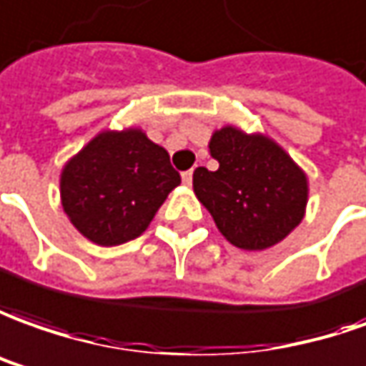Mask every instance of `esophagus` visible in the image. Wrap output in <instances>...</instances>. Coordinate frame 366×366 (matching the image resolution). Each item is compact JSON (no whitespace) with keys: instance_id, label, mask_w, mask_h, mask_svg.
Returning <instances> with one entry per match:
<instances>
[{"instance_id":"esophagus-1","label":"esophagus","mask_w":366,"mask_h":366,"mask_svg":"<svg viewBox=\"0 0 366 366\" xmlns=\"http://www.w3.org/2000/svg\"><path fill=\"white\" fill-rule=\"evenodd\" d=\"M181 177H183V183H185V185H191V181H193V169L183 171V175H181Z\"/></svg>"}]
</instances>
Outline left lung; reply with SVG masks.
<instances>
[{
  "mask_svg": "<svg viewBox=\"0 0 366 366\" xmlns=\"http://www.w3.org/2000/svg\"><path fill=\"white\" fill-rule=\"evenodd\" d=\"M209 151L219 167L195 169L193 189L229 243L263 251L301 223L307 177L274 141L223 127L213 133Z\"/></svg>",
  "mask_w": 366,
  "mask_h": 366,
  "instance_id": "1",
  "label": "left lung"
}]
</instances>
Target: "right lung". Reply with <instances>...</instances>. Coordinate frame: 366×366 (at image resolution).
<instances>
[{"instance_id": "add662e5", "label": "right lung", "mask_w": 366, "mask_h": 366, "mask_svg": "<svg viewBox=\"0 0 366 366\" xmlns=\"http://www.w3.org/2000/svg\"><path fill=\"white\" fill-rule=\"evenodd\" d=\"M179 183L167 151L143 131H103L63 169L61 203L83 237L113 247L139 237Z\"/></svg>"}]
</instances>
